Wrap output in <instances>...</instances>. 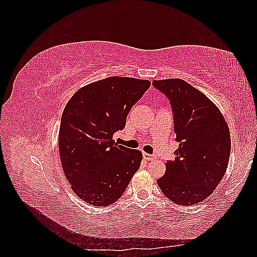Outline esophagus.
I'll list each match as a JSON object with an SVG mask.
<instances>
[{"instance_id": "1", "label": "esophagus", "mask_w": 257, "mask_h": 257, "mask_svg": "<svg viewBox=\"0 0 257 257\" xmlns=\"http://www.w3.org/2000/svg\"><path fill=\"white\" fill-rule=\"evenodd\" d=\"M144 159H146L147 161H152L155 159V155L153 154H148V153H144Z\"/></svg>"}]
</instances>
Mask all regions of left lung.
Wrapping results in <instances>:
<instances>
[{"mask_svg": "<svg viewBox=\"0 0 257 257\" xmlns=\"http://www.w3.org/2000/svg\"><path fill=\"white\" fill-rule=\"evenodd\" d=\"M168 97L179 148L158 180L164 195L180 206L206 199L222 180L230 154V135L223 114L204 93L182 79L153 80Z\"/></svg>", "mask_w": 257, "mask_h": 257, "instance_id": "1", "label": "left lung"}]
</instances>
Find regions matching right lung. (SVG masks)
<instances>
[{
    "label": "right lung",
    "instance_id": "1",
    "mask_svg": "<svg viewBox=\"0 0 257 257\" xmlns=\"http://www.w3.org/2000/svg\"><path fill=\"white\" fill-rule=\"evenodd\" d=\"M149 80L108 77L77 91L61 118L59 152L71 188L87 204L118 200L141 167L143 153L118 146L113 134L125 127L130 110L149 89Z\"/></svg>",
    "mask_w": 257,
    "mask_h": 257
}]
</instances>
